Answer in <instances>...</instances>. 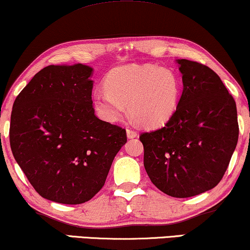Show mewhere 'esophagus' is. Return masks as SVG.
I'll use <instances>...</instances> for the list:
<instances>
[{"instance_id": "34e87169", "label": "esophagus", "mask_w": 250, "mask_h": 250, "mask_svg": "<svg viewBox=\"0 0 250 250\" xmlns=\"http://www.w3.org/2000/svg\"><path fill=\"white\" fill-rule=\"evenodd\" d=\"M126 133H127V136L129 139L136 138V136H138V133H136V131H134V129H132V128L126 129Z\"/></svg>"}]
</instances>
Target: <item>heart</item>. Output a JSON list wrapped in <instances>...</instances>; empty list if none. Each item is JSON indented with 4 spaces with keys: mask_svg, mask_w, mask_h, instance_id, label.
Here are the masks:
<instances>
[{
    "mask_svg": "<svg viewBox=\"0 0 250 250\" xmlns=\"http://www.w3.org/2000/svg\"><path fill=\"white\" fill-rule=\"evenodd\" d=\"M105 90H95V112L105 122L121 121L128 112L145 127H159L172 118L179 105L182 84L175 71L157 64H126L112 69Z\"/></svg>",
    "mask_w": 250,
    "mask_h": 250,
    "instance_id": "1",
    "label": "heart"
}]
</instances>
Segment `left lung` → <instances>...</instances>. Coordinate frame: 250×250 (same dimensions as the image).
Instances as JSON below:
<instances>
[{"instance_id": "1", "label": "left lung", "mask_w": 250, "mask_h": 250, "mask_svg": "<svg viewBox=\"0 0 250 250\" xmlns=\"http://www.w3.org/2000/svg\"><path fill=\"white\" fill-rule=\"evenodd\" d=\"M183 92L162 128L141 133L143 164L151 182L175 198L216 187L238 142L237 105L218 75L205 64L177 60Z\"/></svg>"}]
</instances>
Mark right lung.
Instances as JSON below:
<instances>
[{"label": "right lung", "mask_w": 250, "mask_h": 250, "mask_svg": "<svg viewBox=\"0 0 250 250\" xmlns=\"http://www.w3.org/2000/svg\"><path fill=\"white\" fill-rule=\"evenodd\" d=\"M92 68L47 66L16 98L10 122L13 157L36 192L60 204L92 199L104 186L126 129L99 119Z\"/></svg>", "instance_id": "1"}]
</instances>
